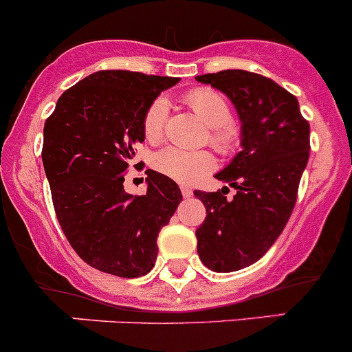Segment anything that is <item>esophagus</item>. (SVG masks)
Instances as JSON below:
<instances>
[{"instance_id":"obj_1","label":"esophagus","mask_w":352,"mask_h":352,"mask_svg":"<svg viewBox=\"0 0 352 352\" xmlns=\"http://www.w3.org/2000/svg\"><path fill=\"white\" fill-rule=\"evenodd\" d=\"M182 193H183V197H185V199H190V197H192V188H188V186H182Z\"/></svg>"}]
</instances>
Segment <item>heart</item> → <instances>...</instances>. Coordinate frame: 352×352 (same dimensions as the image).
Here are the masks:
<instances>
[{
  "label": "heart",
  "instance_id": "obj_1",
  "mask_svg": "<svg viewBox=\"0 0 352 352\" xmlns=\"http://www.w3.org/2000/svg\"><path fill=\"white\" fill-rule=\"evenodd\" d=\"M183 102L193 113L210 128V143L219 152L230 153L239 146L240 128L232 120V107L219 93L209 88L190 89L183 95ZM169 103L159 96L146 109L143 117V133L148 142L157 143L166 131ZM153 167L160 174L183 185H192L207 176L216 167V159L207 150H185L179 146H166L153 155Z\"/></svg>",
  "mask_w": 352,
  "mask_h": 352
}]
</instances>
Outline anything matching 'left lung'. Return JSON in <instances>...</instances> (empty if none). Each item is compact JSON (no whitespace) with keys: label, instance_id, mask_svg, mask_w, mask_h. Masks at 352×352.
<instances>
[{"label":"left lung","instance_id":"8db88e82","mask_svg":"<svg viewBox=\"0 0 352 352\" xmlns=\"http://www.w3.org/2000/svg\"><path fill=\"white\" fill-rule=\"evenodd\" d=\"M228 96L240 119V150L216 174L236 190L200 192L207 217L197 228L204 266L232 273L259 261L285 228L309 159V124L292 93L261 74L233 69L197 76Z\"/></svg>","mask_w":352,"mask_h":352}]
</instances>
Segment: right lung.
Here are the masks:
<instances>
[{"instance_id":"1","label":"right lung","mask_w":352,"mask_h":352,"mask_svg":"<svg viewBox=\"0 0 352 352\" xmlns=\"http://www.w3.org/2000/svg\"><path fill=\"white\" fill-rule=\"evenodd\" d=\"M179 78L100 70L67 89L45 122L43 166L56 217L72 249L103 273L138 278L157 259V236L183 200L179 186L146 170V193L124 190L145 142L150 103Z\"/></svg>"}]
</instances>
